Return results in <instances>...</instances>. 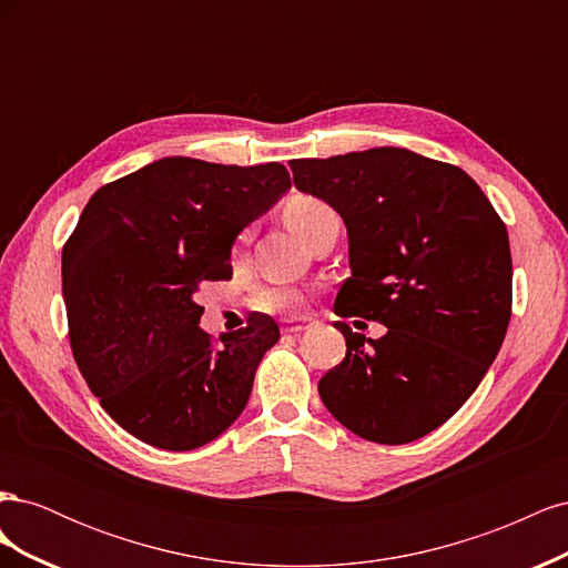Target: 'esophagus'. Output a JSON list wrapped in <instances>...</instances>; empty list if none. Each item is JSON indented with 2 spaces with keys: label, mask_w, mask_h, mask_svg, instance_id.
I'll list each match as a JSON object with an SVG mask.
<instances>
[{
  "label": "esophagus",
  "mask_w": 568,
  "mask_h": 568,
  "mask_svg": "<svg viewBox=\"0 0 568 568\" xmlns=\"http://www.w3.org/2000/svg\"><path fill=\"white\" fill-rule=\"evenodd\" d=\"M305 329H311V324H307V322H286V324L282 326V332L288 334V336H296V334H301V332H305Z\"/></svg>",
  "instance_id": "1"
}]
</instances>
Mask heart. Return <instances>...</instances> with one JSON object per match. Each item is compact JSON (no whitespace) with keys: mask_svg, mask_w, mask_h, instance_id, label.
Instances as JSON below:
<instances>
[{"mask_svg":"<svg viewBox=\"0 0 568 568\" xmlns=\"http://www.w3.org/2000/svg\"><path fill=\"white\" fill-rule=\"evenodd\" d=\"M332 217H338L332 205L313 194H296V196H291L284 205V220H286L288 230L298 234L303 242H307L311 234ZM298 301L301 298L296 291H291L286 286H270V288H263L255 294V305L267 313L294 311Z\"/></svg>","mask_w":568,"mask_h":568,"instance_id":"heart-1","label":"heart"}]
</instances>
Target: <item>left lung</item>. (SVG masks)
I'll list each match as a JSON object with an SVG mask.
<instances>
[{
	"label": "left lung",
	"mask_w": 568,
	"mask_h": 568,
	"mask_svg": "<svg viewBox=\"0 0 568 568\" xmlns=\"http://www.w3.org/2000/svg\"><path fill=\"white\" fill-rule=\"evenodd\" d=\"M294 184L348 227L353 277L334 313L382 322L365 338L346 322V357L320 398L359 438L417 440L467 403L511 317V253L503 217L462 168L379 146L296 159Z\"/></svg>",
	"instance_id": "1"
}]
</instances>
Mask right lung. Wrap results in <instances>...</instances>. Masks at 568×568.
Wrapping results in <instances>:
<instances>
[{
  "mask_svg": "<svg viewBox=\"0 0 568 568\" xmlns=\"http://www.w3.org/2000/svg\"><path fill=\"white\" fill-rule=\"evenodd\" d=\"M291 186L282 163L161 159L97 189L63 244L75 363L109 417L153 448L211 443L242 415L280 326L205 334L196 291L232 280L230 248Z\"/></svg>",
  "mask_w": 568,
  "mask_h": 568,
  "instance_id": "1",
  "label": "right lung"
}]
</instances>
